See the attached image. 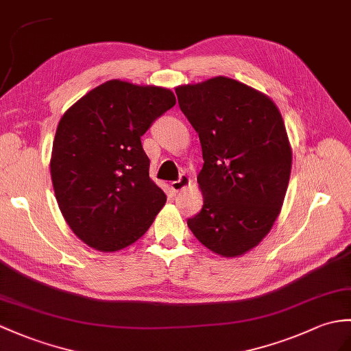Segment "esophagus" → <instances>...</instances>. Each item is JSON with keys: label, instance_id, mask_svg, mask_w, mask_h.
<instances>
[{"label": "esophagus", "instance_id": "esophagus-1", "mask_svg": "<svg viewBox=\"0 0 351 351\" xmlns=\"http://www.w3.org/2000/svg\"><path fill=\"white\" fill-rule=\"evenodd\" d=\"M190 184V178H189V175H185V173H182L181 176H179V179H176V181H173L172 184H170V186H172V190L175 191V193H179L181 190H184L186 185Z\"/></svg>", "mask_w": 351, "mask_h": 351}]
</instances>
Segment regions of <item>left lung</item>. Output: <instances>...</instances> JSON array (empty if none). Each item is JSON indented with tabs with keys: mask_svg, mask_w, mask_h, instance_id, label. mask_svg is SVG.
<instances>
[{
	"mask_svg": "<svg viewBox=\"0 0 351 351\" xmlns=\"http://www.w3.org/2000/svg\"><path fill=\"white\" fill-rule=\"evenodd\" d=\"M175 91L205 161L197 176L203 206L186 224L210 251L241 256L271 230L287 191L291 149L281 113L266 95L229 77Z\"/></svg>",
	"mask_w": 351,
	"mask_h": 351,
	"instance_id": "1",
	"label": "left lung"
}]
</instances>
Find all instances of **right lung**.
<instances>
[{
	"instance_id": "right-lung-1",
	"label": "right lung",
	"mask_w": 351,
	"mask_h": 351,
	"mask_svg": "<svg viewBox=\"0 0 351 351\" xmlns=\"http://www.w3.org/2000/svg\"><path fill=\"white\" fill-rule=\"evenodd\" d=\"M175 103L170 89L109 80L62 115L52 184L65 221L86 245L100 251L132 245L165 206L141 137Z\"/></svg>"
}]
</instances>
